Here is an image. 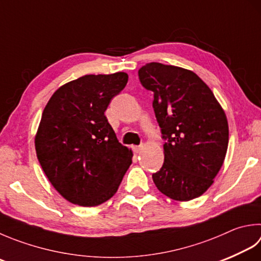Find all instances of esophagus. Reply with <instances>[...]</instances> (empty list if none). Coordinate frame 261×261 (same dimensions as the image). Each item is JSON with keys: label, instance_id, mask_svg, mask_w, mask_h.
<instances>
[{"label": "esophagus", "instance_id": "34e87169", "mask_svg": "<svg viewBox=\"0 0 261 261\" xmlns=\"http://www.w3.org/2000/svg\"><path fill=\"white\" fill-rule=\"evenodd\" d=\"M132 149H133V152H134L135 154H139V153H141V151L143 150V146H142V145L141 146H133Z\"/></svg>", "mask_w": 261, "mask_h": 261}]
</instances>
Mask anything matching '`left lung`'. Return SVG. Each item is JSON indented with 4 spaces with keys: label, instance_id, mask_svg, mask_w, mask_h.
Returning a JSON list of instances; mask_svg holds the SVG:
<instances>
[{
    "label": "left lung",
    "instance_id": "8db88e82",
    "mask_svg": "<svg viewBox=\"0 0 261 261\" xmlns=\"http://www.w3.org/2000/svg\"><path fill=\"white\" fill-rule=\"evenodd\" d=\"M141 84L153 92L165 160L152 175L161 193L176 201L202 195L214 183L228 146V122L213 91L193 71L159 62L139 70Z\"/></svg>",
    "mask_w": 261,
    "mask_h": 261
}]
</instances>
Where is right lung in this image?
Instances as JSON below:
<instances>
[{
	"mask_svg": "<svg viewBox=\"0 0 261 261\" xmlns=\"http://www.w3.org/2000/svg\"><path fill=\"white\" fill-rule=\"evenodd\" d=\"M126 72L85 75L59 87L44 108L35 136L39 164L53 188L82 207L115 195L133 152L121 145L105 111L124 90Z\"/></svg>",
	"mask_w": 261,
	"mask_h": 261,
	"instance_id": "add662e5",
	"label": "right lung"
}]
</instances>
